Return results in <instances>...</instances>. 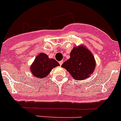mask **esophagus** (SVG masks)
<instances>
[{
	"label": "esophagus",
	"mask_w": 121,
	"mask_h": 121,
	"mask_svg": "<svg viewBox=\"0 0 121 121\" xmlns=\"http://www.w3.org/2000/svg\"><path fill=\"white\" fill-rule=\"evenodd\" d=\"M63 60H61V61H60V62H59V64H60V65H62L63 64Z\"/></svg>",
	"instance_id": "obj_1"
}]
</instances>
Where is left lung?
<instances>
[{
	"instance_id": "obj_1",
	"label": "left lung",
	"mask_w": 121,
	"mask_h": 121,
	"mask_svg": "<svg viewBox=\"0 0 121 121\" xmlns=\"http://www.w3.org/2000/svg\"><path fill=\"white\" fill-rule=\"evenodd\" d=\"M95 65L94 56L86 46L82 45L73 48L70 58L61 66L68 71L74 79L83 80L90 76Z\"/></svg>"
}]
</instances>
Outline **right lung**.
Segmentation results:
<instances>
[{"mask_svg": "<svg viewBox=\"0 0 121 121\" xmlns=\"http://www.w3.org/2000/svg\"><path fill=\"white\" fill-rule=\"evenodd\" d=\"M59 65V63L54 59L49 58L45 53H40L30 66V71L34 77L42 79L47 77L53 68Z\"/></svg>", "mask_w": 121, "mask_h": 121, "instance_id": "1", "label": "right lung"}]
</instances>
